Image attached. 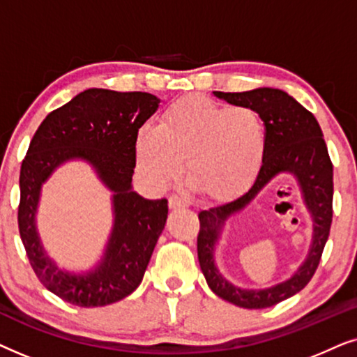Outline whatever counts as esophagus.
I'll list each match as a JSON object with an SVG mask.
<instances>
[{"label":"esophagus","instance_id":"1","mask_svg":"<svg viewBox=\"0 0 357 357\" xmlns=\"http://www.w3.org/2000/svg\"><path fill=\"white\" fill-rule=\"evenodd\" d=\"M169 206L172 209L185 208L187 206V202L182 197H178V195H172V197H169Z\"/></svg>","mask_w":357,"mask_h":357}]
</instances>
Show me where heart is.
Listing matches in <instances>:
<instances>
[{"mask_svg":"<svg viewBox=\"0 0 357 357\" xmlns=\"http://www.w3.org/2000/svg\"><path fill=\"white\" fill-rule=\"evenodd\" d=\"M135 149L139 172L153 187L172 183L187 160V178L202 197L231 202L260 174L265 123L252 107H226L204 96H185L162 112L158 128L138 131Z\"/></svg>","mask_w":357,"mask_h":357,"instance_id":"obj_1","label":"heart"}]
</instances>
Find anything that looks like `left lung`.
Returning <instances> with one entry per match:
<instances>
[{
	"label": "left lung",
	"mask_w": 357,
	"mask_h": 357,
	"mask_svg": "<svg viewBox=\"0 0 357 357\" xmlns=\"http://www.w3.org/2000/svg\"><path fill=\"white\" fill-rule=\"evenodd\" d=\"M214 96L229 104L252 107L260 114L265 123L266 149L260 174L245 195L198 214L199 266L209 287L221 299L243 309H265L304 289L319 268L333 221V164L319 121L312 112L292 99L287 92L260 87L247 92L214 91ZM281 172L294 173L300 180L306 204L314 219V238L310 258L291 280L281 285L261 291L238 290L224 280L213 266V243L225 218L250 202L275 174Z\"/></svg>",
	"instance_id": "1"
}]
</instances>
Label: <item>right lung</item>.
Wrapping results in <instances>:
<instances>
[{
    "instance_id": "obj_1",
    "label": "right lung",
    "mask_w": 357,
    "mask_h": 357,
    "mask_svg": "<svg viewBox=\"0 0 357 357\" xmlns=\"http://www.w3.org/2000/svg\"><path fill=\"white\" fill-rule=\"evenodd\" d=\"M148 92L87 89L38 126L22 160L17 224L27 258L48 291L79 307H102L130 296L143 280L167 219V199H144L131 190L136 135L158 110ZM84 158L116 195V226L106 257L94 272L75 277L60 272L43 253L35 231L41 183L61 162Z\"/></svg>"
}]
</instances>
